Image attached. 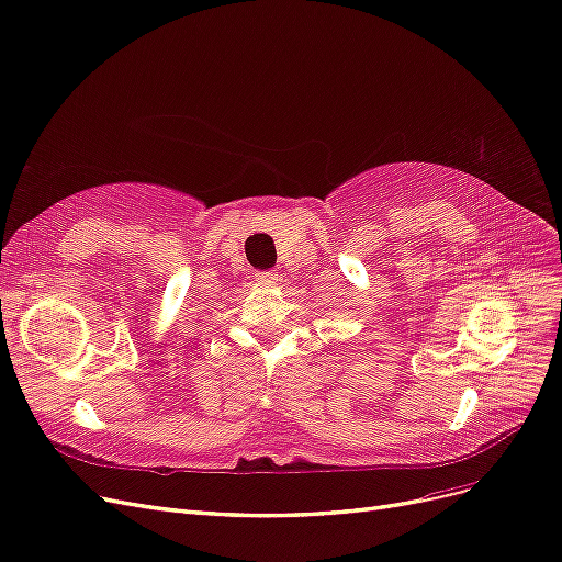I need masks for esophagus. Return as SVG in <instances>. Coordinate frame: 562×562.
<instances>
[{"label": "esophagus", "mask_w": 562, "mask_h": 562, "mask_svg": "<svg viewBox=\"0 0 562 562\" xmlns=\"http://www.w3.org/2000/svg\"><path fill=\"white\" fill-rule=\"evenodd\" d=\"M257 282H263V284H276V282H278L276 270H263V273H257Z\"/></svg>", "instance_id": "1"}]
</instances>
